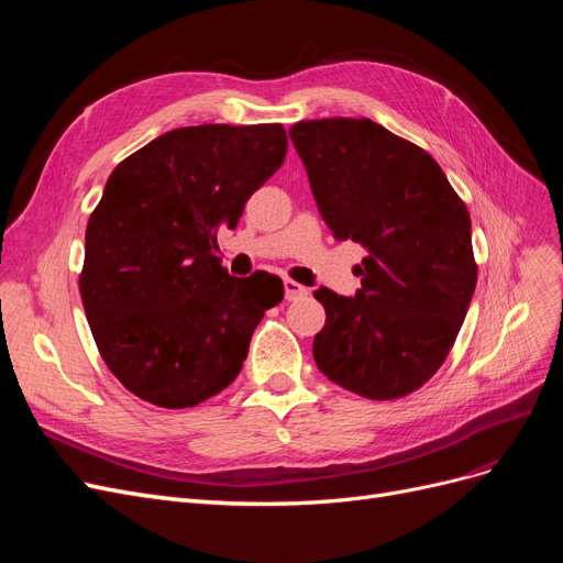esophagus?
Here are the masks:
<instances>
[{
  "label": "esophagus",
  "instance_id": "obj_1",
  "mask_svg": "<svg viewBox=\"0 0 563 563\" xmlns=\"http://www.w3.org/2000/svg\"><path fill=\"white\" fill-rule=\"evenodd\" d=\"M284 288H286V300H298L302 296H308V286H302V284L294 282V279H286Z\"/></svg>",
  "mask_w": 563,
  "mask_h": 563
}]
</instances>
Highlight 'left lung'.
<instances>
[{
	"instance_id": "left-lung-1",
	"label": "left lung",
	"mask_w": 563,
	"mask_h": 563,
	"mask_svg": "<svg viewBox=\"0 0 563 563\" xmlns=\"http://www.w3.org/2000/svg\"><path fill=\"white\" fill-rule=\"evenodd\" d=\"M288 133L331 232L368 249L354 298L314 291L327 310L314 362L360 397L411 395L446 362L476 286L465 201L428 152L371 119H308Z\"/></svg>"
}]
</instances>
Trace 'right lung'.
<instances>
[{"mask_svg":"<svg viewBox=\"0 0 563 563\" xmlns=\"http://www.w3.org/2000/svg\"><path fill=\"white\" fill-rule=\"evenodd\" d=\"M286 150L282 124H201L114 166L87 223L79 294L100 356L131 395L190 408L240 376L284 282L230 277L216 234L236 225Z\"/></svg>","mask_w":563,"mask_h":563,"instance_id":"1","label":"right lung"}]
</instances>
